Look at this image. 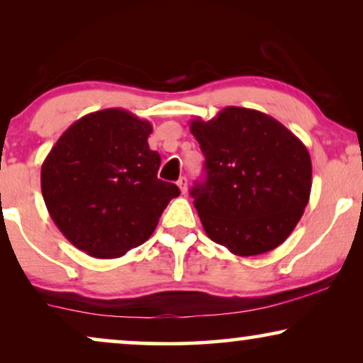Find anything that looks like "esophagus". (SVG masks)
<instances>
[{
  "instance_id": "obj_1",
  "label": "esophagus",
  "mask_w": 363,
  "mask_h": 363,
  "mask_svg": "<svg viewBox=\"0 0 363 363\" xmlns=\"http://www.w3.org/2000/svg\"><path fill=\"white\" fill-rule=\"evenodd\" d=\"M177 185H178V188H180V191L183 193V195H185V193L188 191V180L185 177H182L180 180L177 182Z\"/></svg>"
}]
</instances>
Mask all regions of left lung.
<instances>
[{
  "label": "left lung",
  "mask_w": 363,
  "mask_h": 363,
  "mask_svg": "<svg viewBox=\"0 0 363 363\" xmlns=\"http://www.w3.org/2000/svg\"><path fill=\"white\" fill-rule=\"evenodd\" d=\"M190 130L205 155L206 180L190 195L208 238L236 256H256L287 240L304 215L312 163L294 133L255 108L225 107Z\"/></svg>",
  "instance_id": "left-lung-1"
}]
</instances>
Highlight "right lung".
Returning <instances> with one entry per match:
<instances>
[{"label":"right lung","mask_w":363,"mask_h":363,"mask_svg":"<svg viewBox=\"0 0 363 363\" xmlns=\"http://www.w3.org/2000/svg\"><path fill=\"white\" fill-rule=\"evenodd\" d=\"M152 123L123 108H104L72 123L41 167L46 208L66 240L89 256L113 259L145 242L180 195L158 180Z\"/></svg>","instance_id":"1"}]
</instances>
